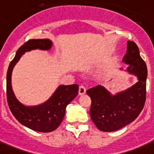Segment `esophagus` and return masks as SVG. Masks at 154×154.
<instances>
[{"instance_id":"1","label":"esophagus","mask_w":154,"mask_h":154,"mask_svg":"<svg viewBox=\"0 0 154 154\" xmlns=\"http://www.w3.org/2000/svg\"><path fill=\"white\" fill-rule=\"evenodd\" d=\"M78 92H79V95H85V93H86V88H85V86H83V85L80 86L79 91H78Z\"/></svg>"}]
</instances>
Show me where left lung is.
I'll list each match as a JSON object with an SVG mask.
<instances>
[{
  "label": "left lung",
  "instance_id": "1",
  "mask_svg": "<svg viewBox=\"0 0 154 154\" xmlns=\"http://www.w3.org/2000/svg\"><path fill=\"white\" fill-rule=\"evenodd\" d=\"M122 62L128 65L125 71L137 77L138 81L135 85L115 95L102 85L87 91L91 99L90 117L102 131H117L131 123L145 104L147 68L135 42L128 41L127 51Z\"/></svg>",
  "mask_w": 154,
  "mask_h": 154
}]
</instances>
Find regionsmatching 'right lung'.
<instances>
[{"instance_id": "right-lung-1", "label": "right lung", "mask_w": 154, "mask_h": 154, "mask_svg": "<svg viewBox=\"0 0 154 154\" xmlns=\"http://www.w3.org/2000/svg\"><path fill=\"white\" fill-rule=\"evenodd\" d=\"M52 45L49 39L29 40L18 49L7 72V99L10 110L19 123L39 132H50L59 127L65 116L66 106L77 96L79 87L77 85H59L45 103L37 106H26L14 93L11 74L16 63L26 52L36 49L48 51Z\"/></svg>"}]
</instances>
